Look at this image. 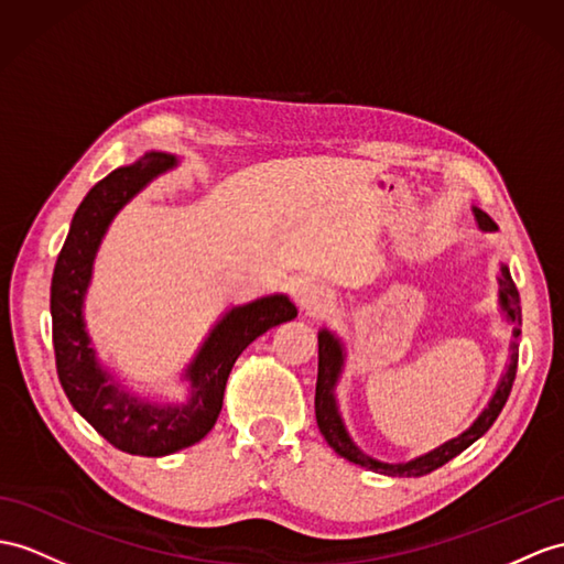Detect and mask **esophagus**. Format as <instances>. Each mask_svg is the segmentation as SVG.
I'll use <instances>...</instances> for the list:
<instances>
[{"label": "esophagus", "instance_id": "obj_1", "mask_svg": "<svg viewBox=\"0 0 564 564\" xmlns=\"http://www.w3.org/2000/svg\"><path fill=\"white\" fill-rule=\"evenodd\" d=\"M296 304L308 313H323L329 304H333V292L321 282H304L296 292Z\"/></svg>", "mask_w": 564, "mask_h": 564}]
</instances>
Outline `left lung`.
<instances>
[{
	"instance_id": "obj_1",
	"label": "left lung",
	"mask_w": 564,
	"mask_h": 564,
	"mask_svg": "<svg viewBox=\"0 0 564 564\" xmlns=\"http://www.w3.org/2000/svg\"><path fill=\"white\" fill-rule=\"evenodd\" d=\"M476 219H478V227L492 231L498 229L496 223L486 215L480 213L478 208H474ZM500 306L507 315V321L512 323H521V306H519V292L512 282V274L507 270V265L500 268ZM521 335V329L514 327V341H512V356H510V366H507V373L502 376L500 386L492 394L490 404L484 409V414H480L469 431H464L455 441H449L441 447H435L429 455H421L416 459H411L406 464H386V462H378L373 457L364 455V452L354 445V441L349 437L345 423H341V416L337 411V400H335V386L339 380L341 373V364H345V349H341L339 339L327 333V329H321L318 333V382H315V421H318V429L323 433V437L327 441V445L333 447L339 457H345L354 464H361L370 471H378V474H386V476H425L435 469H441L443 464H447L449 459H455L459 452H464L469 445H474L480 435H484L496 419L500 416V411L507 402V397L512 392V382L517 376V361H519V345L517 339Z\"/></svg>"
}]
</instances>
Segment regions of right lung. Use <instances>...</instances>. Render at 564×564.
<instances>
[{
  "instance_id": "right-lung-1",
  "label": "right lung",
  "mask_w": 564,
  "mask_h": 564,
  "mask_svg": "<svg viewBox=\"0 0 564 564\" xmlns=\"http://www.w3.org/2000/svg\"><path fill=\"white\" fill-rule=\"evenodd\" d=\"M174 164L167 153H145L95 184L72 219L50 286L54 359L68 402L109 445L141 457H164L203 441L223 411L227 378L241 351L270 327L296 318V306L284 294L231 308L186 368L191 394L184 404L141 402L105 373L84 323L93 260L115 215Z\"/></svg>"
}]
</instances>
